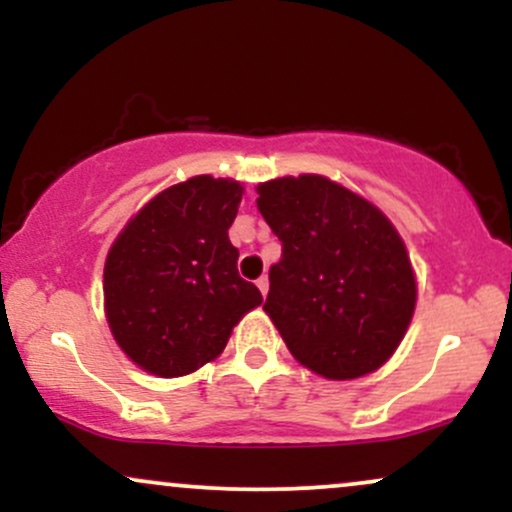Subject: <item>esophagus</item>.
I'll use <instances>...</instances> for the list:
<instances>
[{
  "label": "esophagus",
  "mask_w": 512,
  "mask_h": 512,
  "mask_svg": "<svg viewBox=\"0 0 512 512\" xmlns=\"http://www.w3.org/2000/svg\"><path fill=\"white\" fill-rule=\"evenodd\" d=\"M257 289H260L262 296H267V291H269V279H267V276H260V279H257Z\"/></svg>",
  "instance_id": "1"
}]
</instances>
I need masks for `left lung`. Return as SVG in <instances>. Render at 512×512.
I'll return each mask as SVG.
<instances>
[{"label":"left lung","instance_id":"1","mask_svg":"<svg viewBox=\"0 0 512 512\" xmlns=\"http://www.w3.org/2000/svg\"><path fill=\"white\" fill-rule=\"evenodd\" d=\"M257 209L281 240L264 310L305 368L330 380L395 354L416 305L402 238L383 211L322 175L269 180Z\"/></svg>","mask_w":512,"mask_h":512}]
</instances>
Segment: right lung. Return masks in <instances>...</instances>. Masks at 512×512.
I'll return each mask as SVG.
<instances>
[{"label": "right lung", "instance_id": "obj_1", "mask_svg": "<svg viewBox=\"0 0 512 512\" xmlns=\"http://www.w3.org/2000/svg\"><path fill=\"white\" fill-rule=\"evenodd\" d=\"M240 197L238 182L197 175L151 199L110 248L108 325L149 373L178 378L214 361L240 317L262 303L228 240Z\"/></svg>", "mask_w": 512, "mask_h": 512}]
</instances>
